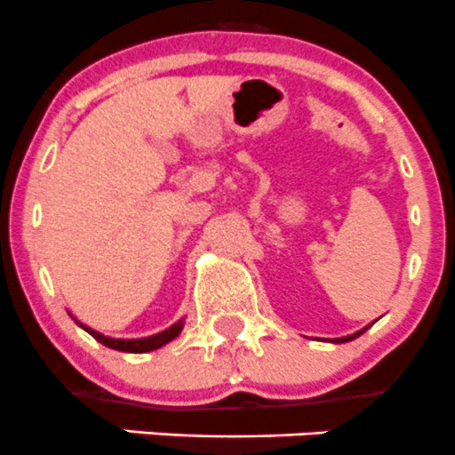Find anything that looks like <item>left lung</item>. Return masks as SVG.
Listing matches in <instances>:
<instances>
[{
  "label": "left lung",
  "instance_id": "left-lung-1",
  "mask_svg": "<svg viewBox=\"0 0 455 455\" xmlns=\"http://www.w3.org/2000/svg\"><path fill=\"white\" fill-rule=\"evenodd\" d=\"M370 325H371V323H370ZM370 325H368V328H370ZM368 328L359 330V332H355V334H347V337H341V339H334V341H332V343H347V341H352V339L361 337V334H363V332H365V330H368Z\"/></svg>",
  "mask_w": 455,
  "mask_h": 455
}]
</instances>
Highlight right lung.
I'll list each match as a JSON object with an SVG mask.
<instances>
[{
    "mask_svg": "<svg viewBox=\"0 0 455 455\" xmlns=\"http://www.w3.org/2000/svg\"><path fill=\"white\" fill-rule=\"evenodd\" d=\"M76 323H79V321H76ZM79 325L85 330V332H90L92 337L96 339V341L103 343V346H108V347H112V350L132 352V355H142V352L158 350V347H163L164 343L173 341V339L180 334L185 321H176V323L169 325V328L163 330V332L151 334V337H145V339H112V337H105V334L96 332V330L87 328V325H84V323H79Z\"/></svg>",
    "mask_w": 455,
    "mask_h": 455,
    "instance_id": "right-lung-1",
    "label": "right lung"
}]
</instances>
